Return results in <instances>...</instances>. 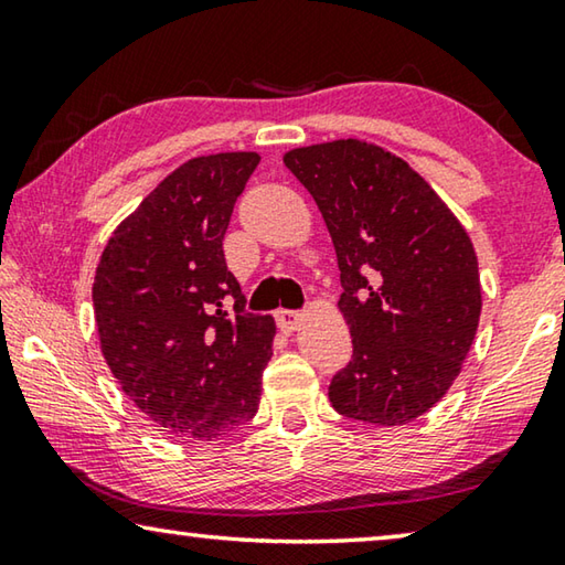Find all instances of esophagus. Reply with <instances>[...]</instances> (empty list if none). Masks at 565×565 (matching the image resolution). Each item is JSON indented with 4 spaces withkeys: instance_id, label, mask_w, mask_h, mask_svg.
<instances>
[{
    "instance_id": "esophagus-1",
    "label": "esophagus",
    "mask_w": 565,
    "mask_h": 565,
    "mask_svg": "<svg viewBox=\"0 0 565 565\" xmlns=\"http://www.w3.org/2000/svg\"><path fill=\"white\" fill-rule=\"evenodd\" d=\"M276 321H279V327L286 333H291V331L299 329V323L303 321V313L301 311H286V309H281V311H276Z\"/></svg>"
}]
</instances>
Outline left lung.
I'll return each instance as SVG.
<instances>
[{
	"mask_svg": "<svg viewBox=\"0 0 565 565\" xmlns=\"http://www.w3.org/2000/svg\"><path fill=\"white\" fill-rule=\"evenodd\" d=\"M284 164L327 222L353 359L331 406L374 426H404L446 396L476 339L481 279L471 236L434 186L366 139L296 147Z\"/></svg>",
	"mask_w": 565,
	"mask_h": 565,
	"instance_id": "obj_1",
	"label": "left lung"
}]
</instances>
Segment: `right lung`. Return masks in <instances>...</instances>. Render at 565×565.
Instances as JSON below:
<instances>
[{"instance_id": "obj_1", "label": "right lung", "mask_w": 565, "mask_h": 565, "mask_svg": "<svg viewBox=\"0 0 565 565\" xmlns=\"http://www.w3.org/2000/svg\"><path fill=\"white\" fill-rule=\"evenodd\" d=\"M259 159L184 161L114 228L94 274L104 361L141 414L181 441H214L259 408L276 323L244 313L222 248Z\"/></svg>"}]
</instances>
